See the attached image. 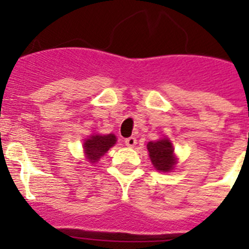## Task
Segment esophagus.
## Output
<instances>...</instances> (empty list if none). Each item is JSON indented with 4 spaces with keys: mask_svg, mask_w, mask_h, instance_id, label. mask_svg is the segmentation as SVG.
<instances>
[{
    "mask_svg": "<svg viewBox=\"0 0 249 249\" xmlns=\"http://www.w3.org/2000/svg\"><path fill=\"white\" fill-rule=\"evenodd\" d=\"M124 143H126L127 147H135L137 144V140L135 137H129L124 141Z\"/></svg>",
    "mask_w": 249,
    "mask_h": 249,
    "instance_id": "esophagus-1",
    "label": "esophagus"
}]
</instances>
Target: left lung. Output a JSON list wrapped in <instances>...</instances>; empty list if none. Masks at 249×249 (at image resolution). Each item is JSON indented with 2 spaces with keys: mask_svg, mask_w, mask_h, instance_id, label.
<instances>
[{
  "mask_svg": "<svg viewBox=\"0 0 249 249\" xmlns=\"http://www.w3.org/2000/svg\"><path fill=\"white\" fill-rule=\"evenodd\" d=\"M152 164L160 172H169L175 168L177 158L175 156V149L168 138H162L158 141H151L147 143Z\"/></svg>",
  "mask_w": 249,
  "mask_h": 249,
  "instance_id": "obj_1",
  "label": "left lung"
}]
</instances>
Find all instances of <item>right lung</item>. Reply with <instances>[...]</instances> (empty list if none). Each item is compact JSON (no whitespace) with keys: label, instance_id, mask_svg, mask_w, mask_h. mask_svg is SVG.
Masks as SVG:
<instances>
[{"label":"right lung","instance_id":"add662e5","mask_svg":"<svg viewBox=\"0 0 249 249\" xmlns=\"http://www.w3.org/2000/svg\"><path fill=\"white\" fill-rule=\"evenodd\" d=\"M117 140L116 136L109 135H91V137L83 142V149H85L86 158L89 163H96L111 147L116 144Z\"/></svg>","mask_w":249,"mask_h":249}]
</instances>
